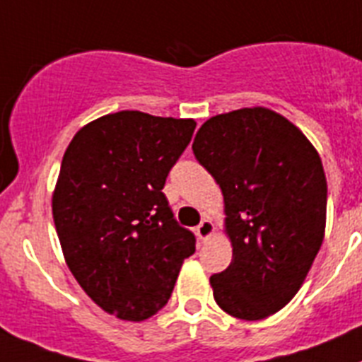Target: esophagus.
<instances>
[{
	"label": "esophagus",
	"mask_w": 362,
	"mask_h": 362,
	"mask_svg": "<svg viewBox=\"0 0 362 362\" xmlns=\"http://www.w3.org/2000/svg\"><path fill=\"white\" fill-rule=\"evenodd\" d=\"M214 223H211L209 218H202L199 226H197V235H199L200 241H206V239L214 233Z\"/></svg>",
	"instance_id": "34e87169"
}]
</instances>
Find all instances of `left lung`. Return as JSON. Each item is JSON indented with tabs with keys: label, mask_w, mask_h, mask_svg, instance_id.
I'll return each mask as SVG.
<instances>
[{
	"label": "left lung",
	"mask_w": 362,
	"mask_h": 362,
	"mask_svg": "<svg viewBox=\"0 0 362 362\" xmlns=\"http://www.w3.org/2000/svg\"><path fill=\"white\" fill-rule=\"evenodd\" d=\"M193 154L224 197L233 256L214 274L217 305L261 320L293 300L326 230L327 184L317 148L284 115L241 108L199 129Z\"/></svg>",
	"instance_id": "8db88e82"
}]
</instances>
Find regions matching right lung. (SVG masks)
I'll use <instances>...</instances> for the list:
<instances>
[{
    "label": "right lung",
    "mask_w": 362,
    "mask_h": 362,
    "mask_svg": "<svg viewBox=\"0 0 362 362\" xmlns=\"http://www.w3.org/2000/svg\"><path fill=\"white\" fill-rule=\"evenodd\" d=\"M195 127L115 112L83 127L64 153L53 193L64 257L84 293L121 320L156 315L195 254V235L162 191Z\"/></svg>",
    "instance_id": "obj_1"
}]
</instances>
